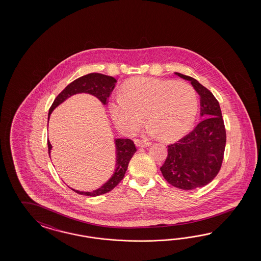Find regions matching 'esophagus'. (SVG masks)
<instances>
[{
  "label": "esophagus",
  "mask_w": 261,
  "mask_h": 261,
  "mask_svg": "<svg viewBox=\"0 0 261 261\" xmlns=\"http://www.w3.org/2000/svg\"><path fill=\"white\" fill-rule=\"evenodd\" d=\"M135 143L138 147H148L151 145V142H147V141H142V140H136Z\"/></svg>",
  "instance_id": "34e87169"
}]
</instances>
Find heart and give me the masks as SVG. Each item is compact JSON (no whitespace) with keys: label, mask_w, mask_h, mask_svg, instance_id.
Wrapping results in <instances>:
<instances>
[{"label":"heart","mask_w":261,"mask_h":261,"mask_svg":"<svg viewBox=\"0 0 261 261\" xmlns=\"http://www.w3.org/2000/svg\"><path fill=\"white\" fill-rule=\"evenodd\" d=\"M121 92L109 102V113L123 134L136 132L145 116L148 134L171 141L190 129L197 114V93L186 82L136 77L128 80Z\"/></svg>","instance_id":"obj_1"}]
</instances>
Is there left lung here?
<instances>
[{"instance_id": "8db88e82", "label": "left lung", "mask_w": 261, "mask_h": 261, "mask_svg": "<svg viewBox=\"0 0 261 261\" xmlns=\"http://www.w3.org/2000/svg\"><path fill=\"white\" fill-rule=\"evenodd\" d=\"M190 81L200 96L202 120L190 134L168 145V154L160 169L164 178L175 188L191 190L212 182L221 167L226 130L219 102L196 79L175 72Z\"/></svg>"}]
</instances>
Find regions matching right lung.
Masks as SVG:
<instances>
[{
	"label": "right lung",
	"instance_id": "right-lung-1",
	"mask_svg": "<svg viewBox=\"0 0 261 261\" xmlns=\"http://www.w3.org/2000/svg\"><path fill=\"white\" fill-rule=\"evenodd\" d=\"M116 83H117V79H114L113 76L96 73V72L89 73L75 79L56 96L51 107L48 110L47 124H48L49 116L53 113V111L72 95H77V94L94 95L100 102L102 103V105H105L107 103V98L110 96L112 91L116 86ZM114 142H115V148H116V164H115L114 172L110 178L98 189L92 191H80V190H73L71 188L74 192L81 195L95 197V196L109 192L123 179L124 174L126 172L128 164L136 153L137 149H136L134 142L129 139L118 138V139H115ZM47 146H48V155L50 158V151L53 146L48 140H47Z\"/></svg>",
	"mask_w": 261,
	"mask_h": 261
}]
</instances>
